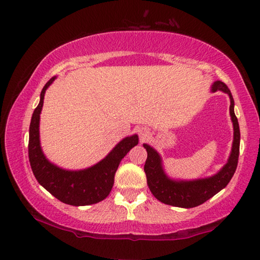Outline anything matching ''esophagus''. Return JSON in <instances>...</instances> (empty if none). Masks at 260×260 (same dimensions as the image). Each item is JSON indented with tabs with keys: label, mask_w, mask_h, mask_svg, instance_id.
<instances>
[{
	"label": "esophagus",
	"mask_w": 260,
	"mask_h": 260,
	"mask_svg": "<svg viewBox=\"0 0 260 260\" xmlns=\"http://www.w3.org/2000/svg\"><path fill=\"white\" fill-rule=\"evenodd\" d=\"M139 136L141 141H146L149 138V131L147 128H144V127H142V128L139 129Z\"/></svg>",
	"instance_id": "esophagus-1"
}]
</instances>
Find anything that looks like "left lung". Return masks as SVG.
Segmentation results:
<instances>
[{
    "mask_svg": "<svg viewBox=\"0 0 260 260\" xmlns=\"http://www.w3.org/2000/svg\"><path fill=\"white\" fill-rule=\"evenodd\" d=\"M218 90L223 91L230 96V113L233 128H234V139H233L231 155L228 157L226 164L220 169L219 172L208 178L195 180L172 179L165 173L159 153L151 146L143 143V147L148 152L146 164H144L148 187L152 195L161 203L183 209L195 208V206L203 204L204 202L210 200L215 193L225 188L234 175L240 153V126L234 112V100H233L231 90L222 81H215L211 86V91L214 93Z\"/></svg>",
    "mask_w": 260,
    "mask_h": 260,
    "instance_id": "8db88e82",
    "label": "left lung"
}]
</instances>
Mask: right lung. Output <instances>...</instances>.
<instances>
[{
	"instance_id": "add662e5",
	"label": "right lung",
	"mask_w": 260,
	"mask_h": 260,
	"mask_svg": "<svg viewBox=\"0 0 260 260\" xmlns=\"http://www.w3.org/2000/svg\"><path fill=\"white\" fill-rule=\"evenodd\" d=\"M52 77L40 94V102L35 108L29 125L28 158L34 177L52 196L65 204L85 206L107 199L114 182V174L120 161L132 148L139 143L134 134L122 139L98 164L88 169L70 171L52 164L47 159L40 143V113L47 88L55 81Z\"/></svg>"
}]
</instances>
